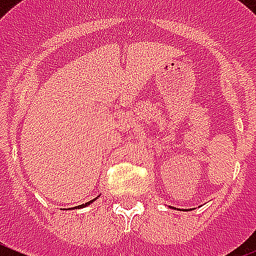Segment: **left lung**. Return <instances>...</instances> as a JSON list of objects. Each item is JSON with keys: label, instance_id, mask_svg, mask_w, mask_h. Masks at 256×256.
Here are the masks:
<instances>
[{"label": "left lung", "instance_id": "obj_1", "mask_svg": "<svg viewBox=\"0 0 256 256\" xmlns=\"http://www.w3.org/2000/svg\"><path fill=\"white\" fill-rule=\"evenodd\" d=\"M170 208H171V209H176V208H174V206H170ZM177 210H182V209L177 208ZM190 210H192V209H190ZM185 212H188V209H185Z\"/></svg>", "mask_w": 256, "mask_h": 256}]
</instances>
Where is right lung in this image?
Returning <instances> with one entry per match:
<instances>
[{"instance_id": "obj_1", "label": "right lung", "mask_w": 256, "mask_h": 256, "mask_svg": "<svg viewBox=\"0 0 256 256\" xmlns=\"http://www.w3.org/2000/svg\"><path fill=\"white\" fill-rule=\"evenodd\" d=\"M96 198H94L93 200H90V202H85V204H82V206H74V208H68L66 209V210H70V209H80V208H85V206H90L92 202H96Z\"/></svg>"}]
</instances>
